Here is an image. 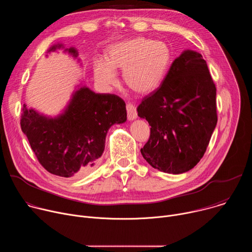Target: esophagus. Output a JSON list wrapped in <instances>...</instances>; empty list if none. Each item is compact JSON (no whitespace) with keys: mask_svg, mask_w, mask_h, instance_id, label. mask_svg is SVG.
I'll list each match as a JSON object with an SVG mask.
<instances>
[{"mask_svg":"<svg viewBox=\"0 0 252 252\" xmlns=\"http://www.w3.org/2000/svg\"><path fill=\"white\" fill-rule=\"evenodd\" d=\"M126 114H127V119L129 121L135 120L137 118L136 110L132 103H126Z\"/></svg>","mask_w":252,"mask_h":252,"instance_id":"1","label":"esophagus"}]
</instances>
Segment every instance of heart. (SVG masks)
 Instances as JSON below:
<instances>
[{
	"label": "heart",
	"instance_id": "b5f03b06",
	"mask_svg": "<svg viewBox=\"0 0 252 252\" xmlns=\"http://www.w3.org/2000/svg\"><path fill=\"white\" fill-rule=\"evenodd\" d=\"M171 61L172 52L166 43L137 37L111 46L105 63H94V73L100 86L109 88L117 84L115 70H124L125 84L137 94H148L161 85Z\"/></svg>",
	"mask_w": 252,
	"mask_h": 252
}]
</instances>
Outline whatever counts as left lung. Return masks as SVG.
I'll use <instances>...</instances> for the list:
<instances>
[{
    "label": "left lung",
    "instance_id": "left-lung-1",
    "mask_svg": "<svg viewBox=\"0 0 252 252\" xmlns=\"http://www.w3.org/2000/svg\"><path fill=\"white\" fill-rule=\"evenodd\" d=\"M137 115L152 126L140 149L143 158L167 173L193 168L218 123L217 88L202 56L188 50L176 58L158 89L142 98Z\"/></svg>",
    "mask_w": 252,
    "mask_h": 252
}]
</instances>
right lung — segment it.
<instances>
[{"label":"right lung","mask_w":252,"mask_h":252,"mask_svg":"<svg viewBox=\"0 0 252 252\" xmlns=\"http://www.w3.org/2000/svg\"><path fill=\"white\" fill-rule=\"evenodd\" d=\"M62 48L52 47L49 52ZM69 54L78 56L74 48ZM126 121V102L113 94H95L83 87L71 97L63 114L47 118L24 103L21 128L42 166L63 176H81L90 172L104 150L105 136L115 124Z\"/></svg>","instance_id":"obj_1"}]
</instances>
